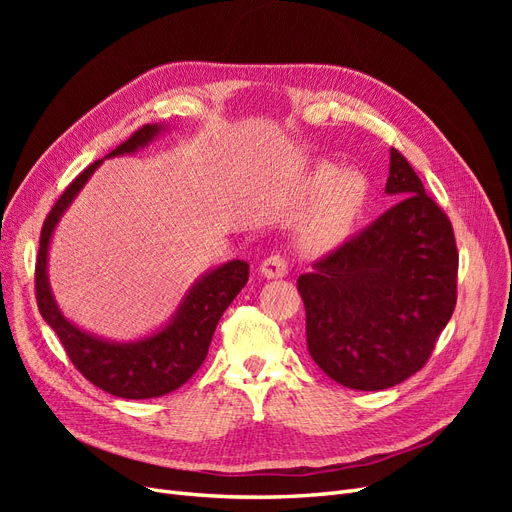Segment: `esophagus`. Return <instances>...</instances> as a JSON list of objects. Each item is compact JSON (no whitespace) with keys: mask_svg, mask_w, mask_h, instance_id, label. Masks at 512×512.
Segmentation results:
<instances>
[{"mask_svg":"<svg viewBox=\"0 0 512 512\" xmlns=\"http://www.w3.org/2000/svg\"><path fill=\"white\" fill-rule=\"evenodd\" d=\"M260 271L262 275L269 277V280H277V277H284L288 273V260L282 254H271L260 265Z\"/></svg>","mask_w":512,"mask_h":512,"instance_id":"34e87169","label":"esophagus"}]
</instances>
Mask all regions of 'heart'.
I'll return each mask as SVG.
<instances>
[{
	"label": "heart",
	"mask_w": 512,
	"mask_h": 512,
	"mask_svg": "<svg viewBox=\"0 0 512 512\" xmlns=\"http://www.w3.org/2000/svg\"><path fill=\"white\" fill-rule=\"evenodd\" d=\"M314 188L318 196L333 192L327 215H324V226H337L363 205L367 183L359 173L342 175L335 168H324L316 175Z\"/></svg>",
	"instance_id": "heart-1"
}]
</instances>
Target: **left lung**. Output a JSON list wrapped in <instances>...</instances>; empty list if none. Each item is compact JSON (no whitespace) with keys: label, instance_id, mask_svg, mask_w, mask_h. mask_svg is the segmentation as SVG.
I'll use <instances>...</instances> for the list:
<instances>
[{"label":"left lung","instance_id":"obj_1","mask_svg":"<svg viewBox=\"0 0 512 512\" xmlns=\"http://www.w3.org/2000/svg\"><path fill=\"white\" fill-rule=\"evenodd\" d=\"M397 203L299 275L307 350L342 386L382 391L429 361L457 303L459 254L448 215L391 149Z\"/></svg>","mask_w":512,"mask_h":512}]
</instances>
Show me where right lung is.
<instances>
[{
    "label": "right lung",
    "instance_id": "add662e5",
    "mask_svg": "<svg viewBox=\"0 0 512 512\" xmlns=\"http://www.w3.org/2000/svg\"><path fill=\"white\" fill-rule=\"evenodd\" d=\"M160 132L158 126L138 128L106 158L132 153L147 145ZM102 160L89 164L68 188L57 198V203L46 215L40 232V250L36 258V301L42 318L57 333L68 359L81 374L96 384L98 389L123 399H149L160 397L179 389L188 382L198 367L203 365L209 352L215 327L226 312V307L237 297L250 277V265L243 260H230L226 265L207 273L185 301L181 303L173 322L160 333L151 335L143 342L113 344L74 327L61 316L53 301V294L46 280V254L53 228L59 215L72 203L89 175L100 166Z\"/></svg>",
    "mask_w": 512,
    "mask_h": 512
}]
</instances>
